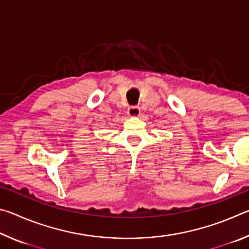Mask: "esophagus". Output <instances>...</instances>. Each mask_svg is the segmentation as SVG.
<instances>
[{
    "label": "esophagus",
    "mask_w": 249,
    "mask_h": 249,
    "mask_svg": "<svg viewBox=\"0 0 249 249\" xmlns=\"http://www.w3.org/2000/svg\"><path fill=\"white\" fill-rule=\"evenodd\" d=\"M127 114L130 117H137L141 114V108L138 107H129L127 109Z\"/></svg>",
    "instance_id": "obj_1"
}]
</instances>
